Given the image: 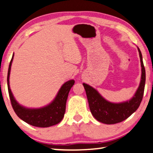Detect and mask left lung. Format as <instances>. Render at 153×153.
Here are the masks:
<instances>
[{"mask_svg": "<svg viewBox=\"0 0 153 153\" xmlns=\"http://www.w3.org/2000/svg\"><path fill=\"white\" fill-rule=\"evenodd\" d=\"M137 49L141 66V81L134 95L130 100L118 103L109 102L103 98L97 90L91 86L85 83L82 84L87 94L90 110L98 121L109 125L122 122L132 115L140 105L145 87L146 71L140 49L139 47H137Z\"/></svg>", "mask_w": 153, "mask_h": 153, "instance_id": "1", "label": "left lung"}]
</instances>
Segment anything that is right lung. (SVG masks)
<instances>
[{
  "label": "right lung",
  "instance_id": "right-lung-1",
  "mask_svg": "<svg viewBox=\"0 0 153 153\" xmlns=\"http://www.w3.org/2000/svg\"><path fill=\"white\" fill-rule=\"evenodd\" d=\"M14 54L10 61L7 73V87L13 109L21 120L33 126L48 128L59 123L64 118L66 110V100L68 93L75 83L74 79H70L63 84L52 102L39 108H28L19 104L14 97L10 87V75Z\"/></svg>",
  "mask_w": 153,
  "mask_h": 153
}]
</instances>
